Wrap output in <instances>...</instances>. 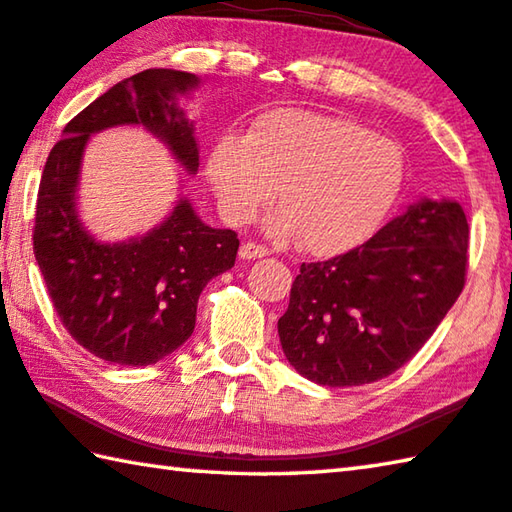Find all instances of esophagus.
<instances>
[{"mask_svg":"<svg viewBox=\"0 0 512 512\" xmlns=\"http://www.w3.org/2000/svg\"><path fill=\"white\" fill-rule=\"evenodd\" d=\"M268 253H271V250L262 244H255V241H248V244H244L239 250V255L244 259H259V257H266Z\"/></svg>","mask_w":512,"mask_h":512,"instance_id":"esophagus-1","label":"esophagus"}]
</instances>
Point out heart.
<instances>
[{
  "instance_id": "obj_1",
  "label": "heart",
  "mask_w": 512,
  "mask_h": 512,
  "mask_svg": "<svg viewBox=\"0 0 512 512\" xmlns=\"http://www.w3.org/2000/svg\"><path fill=\"white\" fill-rule=\"evenodd\" d=\"M406 178L404 153L359 121L284 108L259 117L248 137L225 135L207 158V180L225 219L255 221L280 189L284 210L268 235L298 239L314 255L368 241L391 214Z\"/></svg>"
}]
</instances>
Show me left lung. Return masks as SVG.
I'll list each match as a JSON object with an SVG mask.
<instances>
[{
	"label": "left lung",
	"mask_w": 512,
	"mask_h": 512,
	"mask_svg": "<svg viewBox=\"0 0 512 512\" xmlns=\"http://www.w3.org/2000/svg\"><path fill=\"white\" fill-rule=\"evenodd\" d=\"M467 244L463 207L424 198L366 244L302 264L277 320L291 366L334 388L393 375L461 296Z\"/></svg>",
	"instance_id": "left-lung-1"
}]
</instances>
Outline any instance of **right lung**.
<instances>
[{
  "label": "right lung",
  "instance_id": "1",
  "mask_svg": "<svg viewBox=\"0 0 512 512\" xmlns=\"http://www.w3.org/2000/svg\"><path fill=\"white\" fill-rule=\"evenodd\" d=\"M198 79L176 69H144L103 92L65 126L42 171L33 255L49 298L72 339L108 363L151 366L194 332L198 296L235 266V230L198 219L185 198L149 235L101 244L76 214L83 149L92 133L140 124L169 146L183 167L198 169L194 128L176 106Z\"/></svg>",
  "mask_w": 512,
  "mask_h": 512
}]
</instances>
